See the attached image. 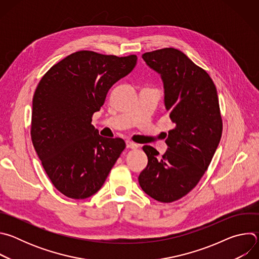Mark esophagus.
Listing matches in <instances>:
<instances>
[{
	"label": "esophagus",
	"mask_w": 259,
	"mask_h": 259,
	"mask_svg": "<svg viewBox=\"0 0 259 259\" xmlns=\"http://www.w3.org/2000/svg\"><path fill=\"white\" fill-rule=\"evenodd\" d=\"M126 146L129 147V149H132V150L138 149V144H136V143H134V142H132V141H129V140L126 141Z\"/></svg>",
	"instance_id": "obj_1"
}]
</instances>
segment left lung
<instances>
[{
  "label": "left lung",
  "instance_id": "left-lung-1",
  "mask_svg": "<svg viewBox=\"0 0 259 259\" xmlns=\"http://www.w3.org/2000/svg\"><path fill=\"white\" fill-rule=\"evenodd\" d=\"M142 58L161 77L175 127L168 132L163 157L151 145L142 147L149 163L138 181L146 195L171 203L197 186L215 154L223 133L218 95L208 73L177 49L147 52Z\"/></svg>",
  "mask_w": 259,
  "mask_h": 259
}]
</instances>
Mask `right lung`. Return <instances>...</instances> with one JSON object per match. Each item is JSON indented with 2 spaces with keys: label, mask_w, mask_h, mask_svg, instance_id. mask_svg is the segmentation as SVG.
<instances>
[{
  "label": "right lung",
  "mask_w": 259,
  "mask_h": 259,
  "mask_svg": "<svg viewBox=\"0 0 259 259\" xmlns=\"http://www.w3.org/2000/svg\"><path fill=\"white\" fill-rule=\"evenodd\" d=\"M136 55L78 51L53 65L32 98L31 140L54 187L71 199L97 193L125 149L99 135L92 115L115 83L133 70Z\"/></svg>",
  "instance_id": "1"
}]
</instances>
